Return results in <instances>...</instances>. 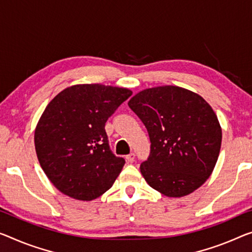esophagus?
I'll return each instance as SVG.
<instances>
[{"label": "esophagus", "mask_w": 252, "mask_h": 252, "mask_svg": "<svg viewBox=\"0 0 252 252\" xmlns=\"http://www.w3.org/2000/svg\"><path fill=\"white\" fill-rule=\"evenodd\" d=\"M126 160H127V162H129V163H133L134 160H135V154L129 153L128 156H126Z\"/></svg>", "instance_id": "esophagus-1"}]
</instances>
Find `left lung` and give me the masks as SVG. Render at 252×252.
I'll use <instances>...</instances> for the list:
<instances>
[{
    "mask_svg": "<svg viewBox=\"0 0 252 252\" xmlns=\"http://www.w3.org/2000/svg\"><path fill=\"white\" fill-rule=\"evenodd\" d=\"M128 106L150 136V156L141 164L146 183L168 197L199 188L212 175L222 143L210 104L187 89L163 86L138 92Z\"/></svg>",
    "mask_w": 252,
    "mask_h": 252,
    "instance_id": "left-lung-1",
    "label": "left lung"
}]
</instances>
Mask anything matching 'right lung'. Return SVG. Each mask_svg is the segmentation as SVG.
Instances as JSON below:
<instances>
[{"mask_svg": "<svg viewBox=\"0 0 252 252\" xmlns=\"http://www.w3.org/2000/svg\"><path fill=\"white\" fill-rule=\"evenodd\" d=\"M131 91L103 84H76L61 91L34 130L38 161L68 197L92 200L114 185L125 160L111 152L104 125Z\"/></svg>", "mask_w": 252, "mask_h": 252, "instance_id": "obj_1", "label": "right lung"}]
</instances>
